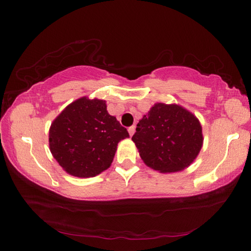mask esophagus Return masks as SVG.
Listing matches in <instances>:
<instances>
[{
  "mask_svg": "<svg viewBox=\"0 0 251 251\" xmlns=\"http://www.w3.org/2000/svg\"><path fill=\"white\" fill-rule=\"evenodd\" d=\"M128 133L130 136H133L134 133H135V126H130L128 128Z\"/></svg>",
  "mask_w": 251,
  "mask_h": 251,
  "instance_id": "esophagus-1",
  "label": "esophagus"
}]
</instances>
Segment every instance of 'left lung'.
<instances>
[{
    "mask_svg": "<svg viewBox=\"0 0 251 251\" xmlns=\"http://www.w3.org/2000/svg\"><path fill=\"white\" fill-rule=\"evenodd\" d=\"M145 165L159 173L189 167L203 143L202 128L192 112L178 104L156 103L131 137Z\"/></svg>",
    "mask_w": 251,
    "mask_h": 251,
    "instance_id": "1",
    "label": "left lung"
}]
</instances>
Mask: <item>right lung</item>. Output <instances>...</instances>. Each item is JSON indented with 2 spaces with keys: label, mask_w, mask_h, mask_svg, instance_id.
I'll list each match as a JSON object with an SVG mask.
<instances>
[{
  "label": "right lung",
  "mask_w": 251,
  "mask_h": 251,
  "mask_svg": "<svg viewBox=\"0 0 251 251\" xmlns=\"http://www.w3.org/2000/svg\"><path fill=\"white\" fill-rule=\"evenodd\" d=\"M129 137L104 100L86 96L62 110L50 127V151L64 171L79 178L95 177L109 168L117 144Z\"/></svg>",
  "instance_id": "add662e5"
}]
</instances>
